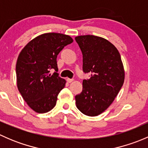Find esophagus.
<instances>
[{
    "instance_id": "esophagus-1",
    "label": "esophagus",
    "mask_w": 148,
    "mask_h": 148,
    "mask_svg": "<svg viewBox=\"0 0 148 148\" xmlns=\"http://www.w3.org/2000/svg\"><path fill=\"white\" fill-rule=\"evenodd\" d=\"M73 79H69V78H67L66 79V81H67V82H69V83H71V82H73Z\"/></svg>"
}]
</instances>
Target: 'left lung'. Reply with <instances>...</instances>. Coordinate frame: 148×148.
<instances>
[{
  "label": "left lung",
  "instance_id": "obj_1",
  "mask_svg": "<svg viewBox=\"0 0 148 148\" xmlns=\"http://www.w3.org/2000/svg\"><path fill=\"white\" fill-rule=\"evenodd\" d=\"M82 52L83 71L91 74L83 80V89L76 95L78 110L87 116H97L107 110L118 95L125 71L118 50L104 38L93 35L75 38Z\"/></svg>",
  "mask_w": 148,
  "mask_h": 148
}]
</instances>
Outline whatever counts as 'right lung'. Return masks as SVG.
<instances>
[{
	"instance_id": "add662e5",
	"label": "right lung",
	"mask_w": 148,
	"mask_h": 148,
	"mask_svg": "<svg viewBox=\"0 0 148 148\" xmlns=\"http://www.w3.org/2000/svg\"><path fill=\"white\" fill-rule=\"evenodd\" d=\"M69 36L47 33L31 40L21 51L16 66L17 86L28 105L38 113L55 107L66 81L59 76L56 58L64 47L71 44ZM51 69L55 71L50 74Z\"/></svg>"
}]
</instances>
